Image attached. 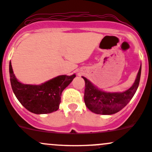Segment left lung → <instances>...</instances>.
I'll return each mask as SVG.
<instances>
[{
	"label": "left lung",
	"mask_w": 152,
	"mask_h": 152,
	"mask_svg": "<svg viewBox=\"0 0 152 152\" xmlns=\"http://www.w3.org/2000/svg\"><path fill=\"white\" fill-rule=\"evenodd\" d=\"M141 65L132 86L122 93H107L93 85L88 79L82 76L85 82V99L87 108L96 114L113 115L118 113L130 102L137 91L140 83Z\"/></svg>",
	"instance_id": "left-lung-1"
}]
</instances>
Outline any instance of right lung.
Masks as SVG:
<instances>
[{
    "label": "right lung",
    "mask_w": 152,
    "mask_h": 152,
    "mask_svg": "<svg viewBox=\"0 0 152 152\" xmlns=\"http://www.w3.org/2000/svg\"><path fill=\"white\" fill-rule=\"evenodd\" d=\"M10 82L12 90L20 104L34 114H47L56 111L61 102L62 91L76 75L56 76L39 85H25L18 82L10 62Z\"/></svg>",
    "instance_id": "right-lung-1"
}]
</instances>
